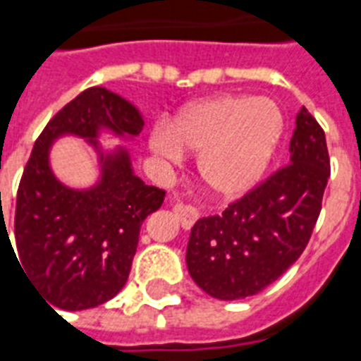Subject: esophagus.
<instances>
[{
    "label": "esophagus",
    "mask_w": 361,
    "mask_h": 361,
    "mask_svg": "<svg viewBox=\"0 0 361 361\" xmlns=\"http://www.w3.org/2000/svg\"><path fill=\"white\" fill-rule=\"evenodd\" d=\"M174 214L183 229H191L192 225H195V221L199 219V212L195 210L192 206H187V204H176Z\"/></svg>",
    "instance_id": "1"
}]
</instances>
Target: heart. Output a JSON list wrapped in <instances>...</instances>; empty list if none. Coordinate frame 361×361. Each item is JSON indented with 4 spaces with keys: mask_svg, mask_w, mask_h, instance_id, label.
<instances>
[{
    "mask_svg": "<svg viewBox=\"0 0 361 361\" xmlns=\"http://www.w3.org/2000/svg\"><path fill=\"white\" fill-rule=\"evenodd\" d=\"M282 114L271 100L238 94L192 104L172 126H157L149 149L159 161L180 164L199 155V178L221 200L246 195L265 174L282 136Z\"/></svg>",
    "mask_w": 361,
    "mask_h": 361,
    "instance_id": "obj_1",
    "label": "heart"
}]
</instances>
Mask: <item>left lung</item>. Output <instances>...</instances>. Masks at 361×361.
Segmentation results:
<instances>
[{
    "mask_svg": "<svg viewBox=\"0 0 361 361\" xmlns=\"http://www.w3.org/2000/svg\"><path fill=\"white\" fill-rule=\"evenodd\" d=\"M329 180L326 134L301 107L290 164L221 212L192 225L187 269L221 301L255 295L279 280L309 244Z\"/></svg>",
    "mask_w": 361,
    "mask_h": 361,
    "instance_id": "left-lung-1",
    "label": "left lung"
}]
</instances>
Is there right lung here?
<instances>
[{"instance_id": "add662e5", "label": "right lung", "mask_w": 361, "mask_h": 361, "mask_svg": "<svg viewBox=\"0 0 361 361\" xmlns=\"http://www.w3.org/2000/svg\"><path fill=\"white\" fill-rule=\"evenodd\" d=\"M142 128L144 117L130 102L92 87L66 104L35 140L16 192V255L32 286L59 309H92L126 284L140 227L161 208L164 191L134 174L123 145L106 151L98 137L107 130L132 140ZM62 135L95 147L101 178L89 190L68 188L51 172L50 147Z\"/></svg>"}]
</instances>
